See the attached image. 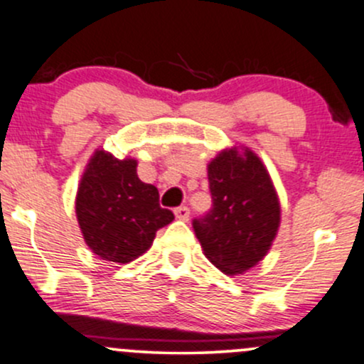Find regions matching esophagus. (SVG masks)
<instances>
[{"instance_id": "34e87169", "label": "esophagus", "mask_w": 364, "mask_h": 364, "mask_svg": "<svg viewBox=\"0 0 364 364\" xmlns=\"http://www.w3.org/2000/svg\"><path fill=\"white\" fill-rule=\"evenodd\" d=\"M174 215H176V219H179V220H188L190 219V208L185 205L174 208Z\"/></svg>"}]
</instances>
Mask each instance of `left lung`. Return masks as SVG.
Returning a JSON list of instances; mask_svg holds the SVG:
<instances>
[{"label": "left lung", "instance_id": "8db88e82", "mask_svg": "<svg viewBox=\"0 0 364 364\" xmlns=\"http://www.w3.org/2000/svg\"><path fill=\"white\" fill-rule=\"evenodd\" d=\"M207 173L214 207L193 220L195 235L220 272L245 274L265 258L277 236V190L262 159L245 145L220 150Z\"/></svg>", "mask_w": 364, "mask_h": 364}]
</instances>
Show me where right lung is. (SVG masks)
I'll return each instance as SVG.
<instances>
[{
    "label": "right lung",
    "instance_id": "1",
    "mask_svg": "<svg viewBox=\"0 0 364 364\" xmlns=\"http://www.w3.org/2000/svg\"><path fill=\"white\" fill-rule=\"evenodd\" d=\"M136 159H116L97 149L78 183L75 212L92 253L112 263H128L152 246L156 232L174 215L159 205V191L136 174Z\"/></svg>",
    "mask_w": 364,
    "mask_h": 364
}]
</instances>
